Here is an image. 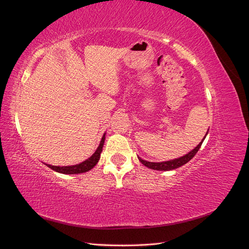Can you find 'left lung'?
I'll list each match as a JSON object with an SVG mask.
<instances>
[{"label":"left lung","instance_id":"1","mask_svg":"<svg viewBox=\"0 0 249 249\" xmlns=\"http://www.w3.org/2000/svg\"><path fill=\"white\" fill-rule=\"evenodd\" d=\"M208 134V133H207ZM206 138V137H205ZM205 138H203L201 140V142L199 143V144L195 147L194 149H192L190 153H188L187 155L180 157V158H178V159H175V160H170V161H165V162H148V161H145V160H142L141 158L138 157L139 161L144 165V166L150 168V169H154V170H172V169H176V168H178L180 166H183L184 164L189 162L192 158L196 155V153L198 152V149L200 148L201 144L203 140H205Z\"/></svg>","mask_w":249,"mask_h":249}]
</instances>
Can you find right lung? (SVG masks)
Masks as SVG:
<instances>
[{
  "instance_id": "1",
  "label": "right lung",
  "mask_w": 249,
  "mask_h": 249,
  "mask_svg": "<svg viewBox=\"0 0 249 249\" xmlns=\"http://www.w3.org/2000/svg\"><path fill=\"white\" fill-rule=\"evenodd\" d=\"M105 135L106 134H104L100 145L94 152V154L90 158H88V159L85 160L84 162L79 163L77 165H71V166H54V165H50V164H46V165L51 169L55 170L57 172H60V173H64V175H74V173L78 175V173H83V172H86L90 169H92L100 160L101 153L103 150L104 142H105Z\"/></svg>"
}]
</instances>
